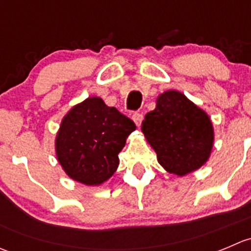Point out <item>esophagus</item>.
Instances as JSON below:
<instances>
[{"instance_id":"34e87169","label":"esophagus","mask_w":251,"mask_h":251,"mask_svg":"<svg viewBox=\"0 0 251 251\" xmlns=\"http://www.w3.org/2000/svg\"><path fill=\"white\" fill-rule=\"evenodd\" d=\"M132 120L135 121L136 125L140 126L142 124V121H143V113H140V111H136V113H133Z\"/></svg>"}]
</instances>
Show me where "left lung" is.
<instances>
[{
	"mask_svg": "<svg viewBox=\"0 0 251 251\" xmlns=\"http://www.w3.org/2000/svg\"><path fill=\"white\" fill-rule=\"evenodd\" d=\"M142 132L155 151L159 164L177 176L205 164L214 142L206 113L177 91L159 96L155 109L144 116Z\"/></svg>",
	"mask_w": 251,
	"mask_h": 251,
	"instance_id": "1",
	"label": "left lung"
}]
</instances>
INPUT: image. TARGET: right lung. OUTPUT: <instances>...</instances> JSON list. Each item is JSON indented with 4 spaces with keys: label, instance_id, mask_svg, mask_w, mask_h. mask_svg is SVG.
<instances>
[{
    "label": "right lung",
    "instance_id": "add662e5",
    "mask_svg": "<svg viewBox=\"0 0 251 251\" xmlns=\"http://www.w3.org/2000/svg\"><path fill=\"white\" fill-rule=\"evenodd\" d=\"M133 130L135 123L116 108L87 98L63 119L55 140L58 160L73 179L97 186L115 173L118 154Z\"/></svg>",
    "mask_w": 251,
    "mask_h": 251
}]
</instances>
